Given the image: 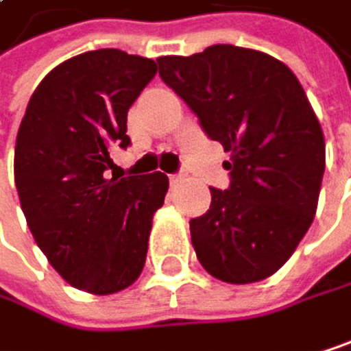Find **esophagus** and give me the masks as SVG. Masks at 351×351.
<instances>
[{
	"label": "esophagus",
	"mask_w": 351,
	"mask_h": 351,
	"mask_svg": "<svg viewBox=\"0 0 351 351\" xmlns=\"http://www.w3.org/2000/svg\"><path fill=\"white\" fill-rule=\"evenodd\" d=\"M183 181V177H181V174H170V185L172 187H177L179 183Z\"/></svg>",
	"instance_id": "1"
}]
</instances>
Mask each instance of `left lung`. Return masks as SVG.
<instances>
[{
  "mask_svg": "<svg viewBox=\"0 0 351 351\" xmlns=\"http://www.w3.org/2000/svg\"><path fill=\"white\" fill-rule=\"evenodd\" d=\"M162 81L231 160L229 189L189 222L199 264L245 285L268 279L295 252L316 214L324 135L295 74L264 51L212 45L158 58Z\"/></svg>",
  "mask_w": 351,
  "mask_h": 351,
  "instance_id": "1",
  "label": "left lung"
}]
</instances>
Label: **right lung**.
<instances>
[{
	"label": "right lung",
	"mask_w": 351,
	"mask_h": 351,
	"mask_svg": "<svg viewBox=\"0 0 351 351\" xmlns=\"http://www.w3.org/2000/svg\"><path fill=\"white\" fill-rule=\"evenodd\" d=\"M154 60L97 49L56 66L20 122L14 181L29 229L60 277L81 291L131 287L145 266L168 177H106L127 147V112L156 77Z\"/></svg>",
	"instance_id": "add662e5"
}]
</instances>
